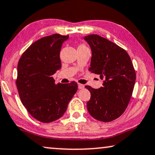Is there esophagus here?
Returning a JSON list of instances; mask_svg holds the SVG:
<instances>
[{"instance_id":"obj_1","label":"esophagus","mask_w":155,"mask_h":155,"mask_svg":"<svg viewBox=\"0 0 155 155\" xmlns=\"http://www.w3.org/2000/svg\"><path fill=\"white\" fill-rule=\"evenodd\" d=\"M78 88H79V89H83L84 88V86L83 84H78Z\"/></svg>"}]
</instances>
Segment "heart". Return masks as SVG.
Listing matches in <instances>:
<instances>
[{
    "label": "heart",
    "mask_w": 155,
    "mask_h": 155,
    "mask_svg": "<svg viewBox=\"0 0 155 155\" xmlns=\"http://www.w3.org/2000/svg\"><path fill=\"white\" fill-rule=\"evenodd\" d=\"M78 48H87L86 46H85L84 45H80L79 47H78Z\"/></svg>",
    "instance_id": "obj_1"
}]
</instances>
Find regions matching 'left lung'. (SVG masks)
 I'll return each instance as SVG.
<instances>
[{"mask_svg":"<svg viewBox=\"0 0 155 155\" xmlns=\"http://www.w3.org/2000/svg\"><path fill=\"white\" fill-rule=\"evenodd\" d=\"M84 40L92 52L89 71L103 80L98 89L85 86L91 93L86 107L94 118L110 122L127 107L135 86V69L127 51L115 43L98 35H88Z\"/></svg>","mask_w":155,"mask_h":155,"instance_id":"left-lung-1","label":"left lung"}]
</instances>
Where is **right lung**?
<instances>
[{"label": "right lung", "instance_id": "right-lung-1", "mask_svg": "<svg viewBox=\"0 0 155 155\" xmlns=\"http://www.w3.org/2000/svg\"><path fill=\"white\" fill-rule=\"evenodd\" d=\"M69 35L54 34L32 43L18 64L16 85L22 104L42 123L60 118L78 88L76 82L54 84V75L61 67L59 53Z\"/></svg>", "mask_w": 155, "mask_h": 155}]
</instances>
